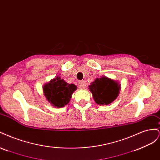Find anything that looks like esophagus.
Masks as SVG:
<instances>
[{
  "mask_svg": "<svg viewBox=\"0 0 160 160\" xmlns=\"http://www.w3.org/2000/svg\"><path fill=\"white\" fill-rule=\"evenodd\" d=\"M78 86L79 88H84L85 87V82L84 81H79L78 83Z\"/></svg>",
  "mask_w": 160,
  "mask_h": 160,
  "instance_id": "1",
  "label": "esophagus"
}]
</instances>
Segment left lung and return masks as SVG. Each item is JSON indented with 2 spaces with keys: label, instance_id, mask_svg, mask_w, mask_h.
I'll use <instances>...</instances> for the list:
<instances>
[{
  "label": "left lung",
  "instance_id": "left-lung-1",
  "mask_svg": "<svg viewBox=\"0 0 160 160\" xmlns=\"http://www.w3.org/2000/svg\"><path fill=\"white\" fill-rule=\"evenodd\" d=\"M89 87L95 101L99 105L111 103L117 98L120 90L119 83L106 77L96 79Z\"/></svg>",
  "mask_w": 160,
  "mask_h": 160
}]
</instances>
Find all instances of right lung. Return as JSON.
Returning a JSON list of instances; mask_svg holds the SVG:
<instances>
[{
    "label": "right lung",
    "instance_id": "1",
    "mask_svg": "<svg viewBox=\"0 0 160 160\" xmlns=\"http://www.w3.org/2000/svg\"><path fill=\"white\" fill-rule=\"evenodd\" d=\"M77 89L74 84H68L57 77L43 88L44 95L49 102L57 108L64 107L69 103L72 93Z\"/></svg>",
    "mask_w": 160,
    "mask_h": 160
}]
</instances>
